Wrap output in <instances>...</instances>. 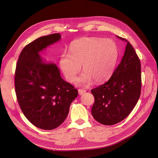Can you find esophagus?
<instances>
[{
  "label": "esophagus",
  "instance_id": "34e87169",
  "mask_svg": "<svg viewBox=\"0 0 158 158\" xmlns=\"http://www.w3.org/2000/svg\"><path fill=\"white\" fill-rule=\"evenodd\" d=\"M85 91H85V89H78V94H79V95H81V94H84Z\"/></svg>",
  "mask_w": 158,
  "mask_h": 158
}]
</instances>
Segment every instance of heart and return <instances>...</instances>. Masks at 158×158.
Returning <instances> with one entry per match:
<instances>
[{"label": "heart", "mask_w": 158, "mask_h": 158, "mask_svg": "<svg viewBox=\"0 0 158 158\" xmlns=\"http://www.w3.org/2000/svg\"><path fill=\"white\" fill-rule=\"evenodd\" d=\"M117 58L115 42L97 37H86L73 42L70 46V53H63L59 63L69 82L76 80L82 65L84 72L78 82L87 85L94 80L96 82H102L109 78Z\"/></svg>", "instance_id": "obj_1"}]
</instances>
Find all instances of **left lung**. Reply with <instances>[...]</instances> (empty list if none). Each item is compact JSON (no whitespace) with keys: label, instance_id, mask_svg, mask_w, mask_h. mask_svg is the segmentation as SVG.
Returning a JSON list of instances; mask_svg holds the SVG:
<instances>
[{"label":"left lung","instance_id":"1","mask_svg":"<svg viewBox=\"0 0 158 158\" xmlns=\"http://www.w3.org/2000/svg\"><path fill=\"white\" fill-rule=\"evenodd\" d=\"M127 42L121 62L106 83L91 90L95 101L91 114L106 126L122 122L137 105L141 91L140 61L133 47Z\"/></svg>","mask_w":158,"mask_h":158}]
</instances>
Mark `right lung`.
I'll list each match as a JSON object with an SVG mask.
<instances>
[{
	"label": "right lung",
	"mask_w": 158,
	"mask_h": 158,
	"mask_svg": "<svg viewBox=\"0 0 158 158\" xmlns=\"http://www.w3.org/2000/svg\"><path fill=\"white\" fill-rule=\"evenodd\" d=\"M59 33L39 38L27 44L19 56L15 89L19 106L36 127L52 130L66 119L78 90L61 77L54 63H46L39 53L61 39Z\"/></svg>",
	"instance_id": "add662e5"
}]
</instances>
